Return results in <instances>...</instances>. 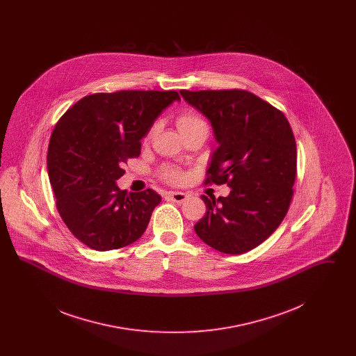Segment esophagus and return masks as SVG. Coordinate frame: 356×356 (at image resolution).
Wrapping results in <instances>:
<instances>
[{"instance_id":"obj_1","label":"esophagus","mask_w":356,"mask_h":356,"mask_svg":"<svg viewBox=\"0 0 356 356\" xmlns=\"http://www.w3.org/2000/svg\"><path fill=\"white\" fill-rule=\"evenodd\" d=\"M168 196H170V200L175 202V203H183V202H186V197H188V195L184 192H170Z\"/></svg>"}]
</instances>
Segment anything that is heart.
Listing matches in <instances>:
<instances>
[{
	"label": "heart",
	"instance_id": "heart-1",
	"mask_svg": "<svg viewBox=\"0 0 356 356\" xmlns=\"http://www.w3.org/2000/svg\"><path fill=\"white\" fill-rule=\"evenodd\" d=\"M176 127L180 131V134L186 137V135L192 134L196 129L207 128V122H205V120L197 112L188 109V111L181 112L180 115H177V118H176ZM154 134H156V125H153L152 128L148 131V134L144 137V143L148 144L152 140ZM159 175H160V177L164 181L170 183V184H177V183H180L183 180L181 170H177L175 167H170V165L161 167L160 170H159Z\"/></svg>",
	"mask_w": 356,
	"mask_h": 356
}]
</instances>
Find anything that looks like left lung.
Returning a JSON list of instances; mask_svg holds the SVG:
<instances>
[{"label": "left lung", "instance_id": "left-lung-1", "mask_svg": "<svg viewBox=\"0 0 356 356\" xmlns=\"http://www.w3.org/2000/svg\"><path fill=\"white\" fill-rule=\"evenodd\" d=\"M180 93L209 119L220 144L204 184L231 188L227 197L202 196L207 212L195 231L222 254L248 252L271 236L291 205L298 170L292 128L282 111L244 89Z\"/></svg>", "mask_w": 356, "mask_h": 356}]
</instances>
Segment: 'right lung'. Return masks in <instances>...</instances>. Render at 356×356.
<instances>
[{"label":"right lung","instance_id":"right-lung-1","mask_svg":"<svg viewBox=\"0 0 356 356\" xmlns=\"http://www.w3.org/2000/svg\"><path fill=\"white\" fill-rule=\"evenodd\" d=\"M175 100L176 90L93 93L57 121L47 157L49 181L61 219L86 247L112 251L143 236L161 196L152 189L128 195L116 180Z\"/></svg>","mask_w":356,"mask_h":356}]
</instances>
